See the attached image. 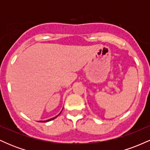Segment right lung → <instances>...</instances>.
Here are the masks:
<instances>
[{
    "label": "right lung",
    "instance_id": "add662e5",
    "mask_svg": "<svg viewBox=\"0 0 150 150\" xmlns=\"http://www.w3.org/2000/svg\"><path fill=\"white\" fill-rule=\"evenodd\" d=\"M60 113H59V114H60ZM59 114H58V115H59ZM57 116L54 117V118H51V119H49V120H41L40 122H48V121H50V120H52L54 119V118H56Z\"/></svg>",
    "mask_w": 150,
    "mask_h": 150
}]
</instances>
